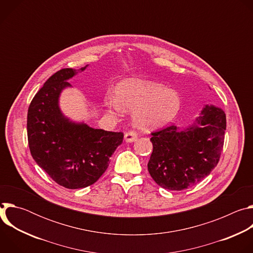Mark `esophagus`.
I'll return each mask as SVG.
<instances>
[{"mask_svg": "<svg viewBox=\"0 0 253 253\" xmlns=\"http://www.w3.org/2000/svg\"><path fill=\"white\" fill-rule=\"evenodd\" d=\"M138 138V135L136 132H133V131H129L127 132L125 135H124V139L126 142L128 143H132V142H135Z\"/></svg>", "mask_w": 253, "mask_h": 253, "instance_id": "1", "label": "esophagus"}]
</instances>
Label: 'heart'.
<instances>
[{"label": "heart", "mask_w": 253, "mask_h": 253, "mask_svg": "<svg viewBox=\"0 0 253 253\" xmlns=\"http://www.w3.org/2000/svg\"><path fill=\"white\" fill-rule=\"evenodd\" d=\"M104 104L110 113L133 111V122L142 129L167 124L175 119L181 107L179 94L163 85L146 80L131 79L121 82L116 96L108 93Z\"/></svg>", "instance_id": "b5f03b06"}]
</instances>
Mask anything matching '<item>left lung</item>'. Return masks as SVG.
I'll return each instance as SVG.
<instances>
[{"label": "left lung", "instance_id": "obj_1", "mask_svg": "<svg viewBox=\"0 0 253 253\" xmlns=\"http://www.w3.org/2000/svg\"><path fill=\"white\" fill-rule=\"evenodd\" d=\"M226 117L214 105H204L188 127L169 126L153 132L148 171L168 190H183L203 180L217 165L224 142Z\"/></svg>", "mask_w": 253, "mask_h": 253}]
</instances>
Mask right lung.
I'll use <instances>...</instances> for the list:
<instances>
[{
	"mask_svg": "<svg viewBox=\"0 0 253 253\" xmlns=\"http://www.w3.org/2000/svg\"><path fill=\"white\" fill-rule=\"evenodd\" d=\"M87 67L56 72L35 95L28 110V141L34 160L68 189L95 183L123 141L122 132L92 128L71 120L61 110L59 100L63 90L71 87L68 81Z\"/></svg>",
	"mask_w": 253,
	"mask_h": 253,
	"instance_id": "1",
	"label": "right lung"
}]
</instances>
